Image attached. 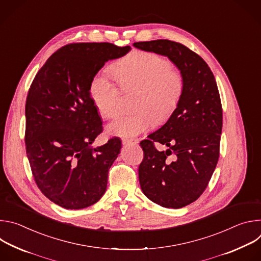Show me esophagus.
Here are the masks:
<instances>
[{
    "mask_svg": "<svg viewBox=\"0 0 261 261\" xmlns=\"http://www.w3.org/2000/svg\"><path fill=\"white\" fill-rule=\"evenodd\" d=\"M138 143V139H123L124 145H135Z\"/></svg>",
    "mask_w": 261,
    "mask_h": 261,
    "instance_id": "34e87169",
    "label": "esophagus"
}]
</instances>
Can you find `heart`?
Instances as JSON below:
<instances>
[{
	"instance_id": "heart-1",
	"label": "heart",
	"mask_w": 261,
	"mask_h": 261,
	"mask_svg": "<svg viewBox=\"0 0 261 261\" xmlns=\"http://www.w3.org/2000/svg\"><path fill=\"white\" fill-rule=\"evenodd\" d=\"M115 75L126 93L136 92L130 115H120L107 126L108 133L124 138L135 137L150 128L156 121L168 120L178 106L184 92V77L171 69V63L163 57L135 51L113 68ZM91 98L99 114L113 118L121 105V89L107 70L97 73L90 88Z\"/></svg>"
}]
</instances>
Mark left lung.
<instances>
[{"label": "left lung", "instance_id": "obj_1", "mask_svg": "<svg viewBox=\"0 0 261 261\" xmlns=\"http://www.w3.org/2000/svg\"><path fill=\"white\" fill-rule=\"evenodd\" d=\"M133 46L167 57L184 77L174 113L140 142L144 158L138 168L140 188L148 199L163 207L179 208L203 193L219 159L222 106L217 83L207 64L180 43L160 39ZM154 142L168 148L158 151Z\"/></svg>", "mask_w": 261, "mask_h": 261}]
</instances>
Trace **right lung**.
Listing matches in <instances>:
<instances>
[{
    "label": "right lung",
    "instance_id": "obj_1",
    "mask_svg": "<svg viewBox=\"0 0 261 261\" xmlns=\"http://www.w3.org/2000/svg\"><path fill=\"white\" fill-rule=\"evenodd\" d=\"M130 46L73 43L55 53L36 74L25 102V150L40 191L56 204L81 210L105 193L108 170L118 158L119 137L94 146L102 132L91 98L93 79Z\"/></svg>",
    "mask_w": 261,
    "mask_h": 261
}]
</instances>
